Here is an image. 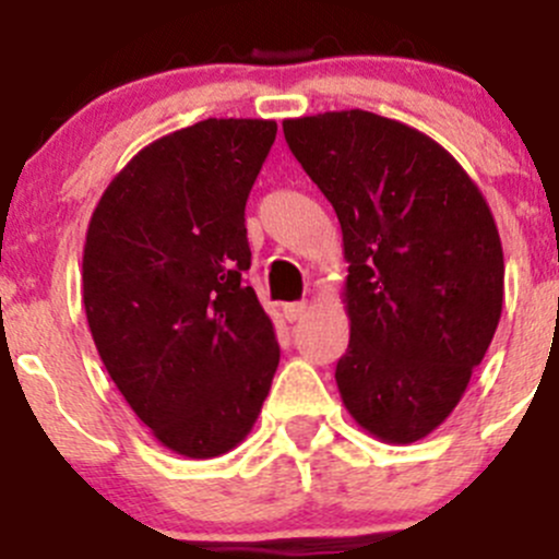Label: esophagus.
<instances>
[{"label": "esophagus", "instance_id": "1", "mask_svg": "<svg viewBox=\"0 0 559 559\" xmlns=\"http://www.w3.org/2000/svg\"><path fill=\"white\" fill-rule=\"evenodd\" d=\"M281 313H284V319L289 321H300V319H306V313H308V302H286L284 308H281Z\"/></svg>", "mask_w": 559, "mask_h": 559}]
</instances>
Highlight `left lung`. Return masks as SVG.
Returning <instances> with one entry per match:
<instances>
[{
  "mask_svg": "<svg viewBox=\"0 0 559 559\" xmlns=\"http://www.w3.org/2000/svg\"><path fill=\"white\" fill-rule=\"evenodd\" d=\"M302 170L332 202L348 262L343 405L386 443L443 425L503 311L492 211L447 148L368 110L284 121Z\"/></svg>",
  "mask_w": 559,
  "mask_h": 559,
  "instance_id": "1",
  "label": "left lung"
}]
</instances>
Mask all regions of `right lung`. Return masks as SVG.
Listing matches in <instances>:
<instances>
[{"instance_id":"right-lung-1","label":"right lung","mask_w":559,"mask_h":559,"mask_svg":"<svg viewBox=\"0 0 559 559\" xmlns=\"http://www.w3.org/2000/svg\"><path fill=\"white\" fill-rule=\"evenodd\" d=\"M275 121L207 118L145 145L105 189L83 248L94 346L154 438L191 460L251 432L275 368L246 284V200Z\"/></svg>"}]
</instances>
